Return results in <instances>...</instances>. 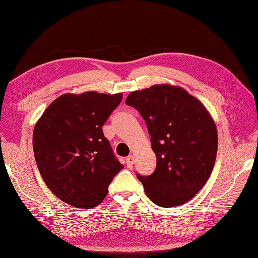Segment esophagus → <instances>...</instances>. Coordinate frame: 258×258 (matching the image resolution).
Returning a JSON list of instances; mask_svg holds the SVG:
<instances>
[{"label":"esophagus","instance_id":"34e87169","mask_svg":"<svg viewBox=\"0 0 258 258\" xmlns=\"http://www.w3.org/2000/svg\"><path fill=\"white\" fill-rule=\"evenodd\" d=\"M134 161H135V158H134V156H132V155L128 156V157L126 158V162H127V166H128L129 168H131L132 166H134Z\"/></svg>","mask_w":258,"mask_h":258}]
</instances>
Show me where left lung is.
Listing matches in <instances>:
<instances>
[{"label":"left lung","mask_w":258,"mask_h":258,"mask_svg":"<svg viewBox=\"0 0 258 258\" xmlns=\"http://www.w3.org/2000/svg\"><path fill=\"white\" fill-rule=\"evenodd\" d=\"M126 104L145 120L157 157L153 174H138L147 197L163 208L186 204L212 173L217 153L213 118L198 99L168 84L132 91Z\"/></svg>","instance_id":"obj_1"}]
</instances>
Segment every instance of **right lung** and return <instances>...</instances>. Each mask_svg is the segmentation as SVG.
I'll return each instance as SVG.
<instances>
[{
    "label": "right lung",
    "instance_id": "right-lung-1",
    "mask_svg": "<svg viewBox=\"0 0 258 258\" xmlns=\"http://www.w3.org/2000/svg\"><path fill=\"white\" fill-rule=\"evenodd\" d=\"M121 99V93H66L36 122L33 151L38 171L54 196L66 204L97 207L123 168L102 131Z\"/></svg>",
    "mask_w": 258,
    "mask_h": 258
}]
</instances>
